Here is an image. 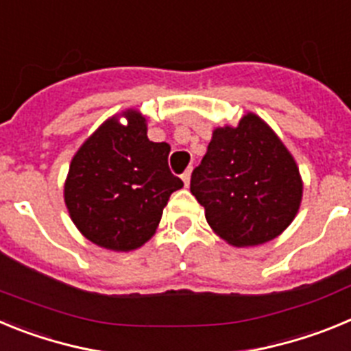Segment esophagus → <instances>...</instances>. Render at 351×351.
Returning a JSON list of instances; mask_svg holds the SVG:
<instances>
[{"label":"esophagus","mask_w":351,"mask_h":351,"mask_svg":"<svg viewBox=\"0 0 351 351\" xmlns=\"http://www.w3.org/2000/svg\"><path fill=\"white\" fill-rule=\"evenodd\" d=\"M181 179H182V182H184V186H190V179H191V169H188V170H186V172L182 173V176H181Z\"/></svg>","instance_id":"obj_1"}]
</instances>
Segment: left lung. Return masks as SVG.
I'll return each mask as SVG.
<instances>
[{"instance_id": "1", "label": "left lung", "mask_w": 351, "mask_h": 351, "mask_svg": "<svg viewBox=\"0 0 351 351\" xmlns=\"http://www.w3.org/2000/svg\"><path fill=\"white\" fill-rule=\"evenodd\" d=\"M191 193L216 234L235 247L272 241L293 221L302 179L283 142L256 114L213 132Z\"/></svg>"}]
</instances>
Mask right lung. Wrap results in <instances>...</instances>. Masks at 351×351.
Segmentation results:
<instances>
[{
  "instance_id": "1",
  "label": "right lung",
  "mask_w": 351,
  "mask_h": 351,
  "mask_svg": "<svg viewBox=\"0 0 351 351\" xmlns=\"http://www.w3.org/2000/svg\"><path fill=\"white\" fill-rule=\"evenodd\" d=\"M80 145L64 182V204L96 246L132 251L153 237L170 195L182 181L169 169L170 145L147 138L145 117L126 110Z\"/></svg>"
}]
</instances>
